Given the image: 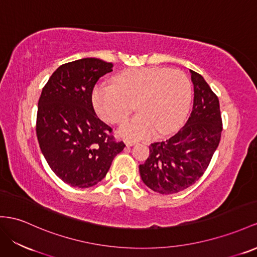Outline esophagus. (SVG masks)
Returning a JSON list of instances; mask_svg holds the SVG:
<instances>
[{"label":"esophagus","instance_id":"esophagus-1","mask_svg":"<svg viewBox=\"0 0 257 257\" xmlns=\"http://www.w3.org/2000/svg\"><path fill=\"white\" fill-rule=\"evenodd\" d=\"M137 144V142H135V141H126V146L127 147H133V146H136Z\"/></svg>","mask_w":257,"mask_h":257}]
</instances>
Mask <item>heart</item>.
<instances>
[{"label": "heart", "instance_id": "obj_1", "mask_svg": "<svg viewBox=\"0 0 257 257\" xmlns=\"http://www.w3.org/2000/svg\"><path fill=\"white\" fill-rule=\"evenodd\" d=\"M192 85L185 72L162 67L123 71L114 84H100L92 101L103 120L119 123L133 113L139 115L124 121L118 135L128 140L164 136L185 120L191 103Z\"/></svg>", "mask_w": 257, "mask_h": 257}]
</instances>
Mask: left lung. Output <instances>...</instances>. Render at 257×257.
<instances>
[{"label": "left lung", "mask_w": 257, "mask_h": 257, "mask_svg": "<svg viewBox=\"0 0 257 257\" xmlns=\"http://www.w3.org/2000/svg\"><path fill=\"white\" fill-rule=\"evenodd\" d=\"M190 72L194 98L188 121L169 139L151 144L150 156L139 166L142 181L161 194L180 192L199 180L220 141L218 97L200 74Z\"/></svg>", "instance_id": "8db88e82"}]
</instances>
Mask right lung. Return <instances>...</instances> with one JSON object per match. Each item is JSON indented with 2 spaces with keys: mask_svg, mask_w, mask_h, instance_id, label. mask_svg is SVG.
I'll use <instances>...</instances> for the list:
<instances>
[{
  "mask_svg": "<svg viewBox=\"0 0 257 257\" xmlns=\"http://www.w3.org/2000/svg\"><path fill=\"white\" fill-rule=\"evenodd\" d=\"M113 64L87 57L60 66L38 102L37 137L54 174L71 187L90 188L106 176L114 157L126 147L92 105L96 81Z\"/></svg>",
  "mask_w": 257,
  "mask_h": 257,
  "instance_id": "right-lung-1",
  "label": "right lung"
}]
</instances>
